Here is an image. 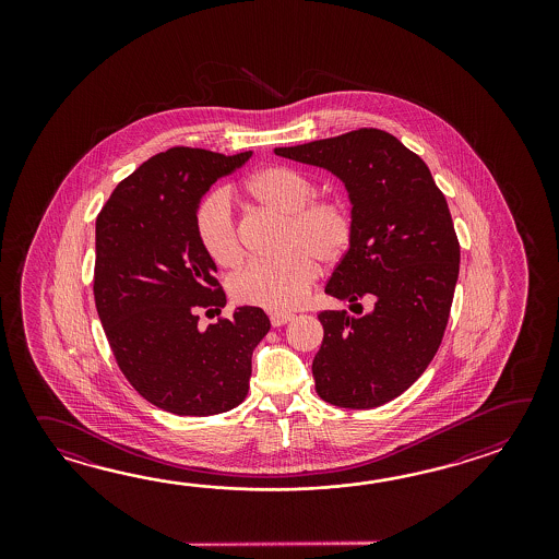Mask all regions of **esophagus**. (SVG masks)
<instances>
[{
  "mask_svg": "<svg viewBox=\"0 0 559 559\" xmlns=\"http://www.w3.org/2000/svg\"><path fill=\"white\" fill-rule=\"evenodd\" d=\"M292 320H294V316H292V313H280V311H274V313H270V321H272V325H274V328L285 325L287 321Z\"/></svg>",
  "mask_w": 559,
  "mask_h": 559,
  "instance_id": "obj_1",
  "label": "esophagus"
}]
</instances>
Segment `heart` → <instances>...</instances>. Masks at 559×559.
Wrapping results in <instances>:
<instances>
[{"label": "heart", "mask_w": 559, "mask_h": 559, "mask_svg": "<svg viewBox=\"0 0 559 559\" xmlns=\"http://www.w3.org/2000/svg\"><path fill=\"white\" fill-rule=\"evenodd\" d=\"M246 193L265 210L285 217L280 238L284 255L253 260L231 277L229 294L243 306L296 309L318 277V263L333 267L344 260L356 236L349 203L340 195H316V186L292 167L260 169L246 181ZM193 231L203 253L219 267H236L243 258L238 224L226 191L203 195Z\"/></svg>", "instance_id": "heart-1"}]
</instances>
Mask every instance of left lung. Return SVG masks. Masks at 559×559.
I'll return each instance as SVG.
<instances>
[{"label": "left lung", "instance_id": "1", "mask_svg": "<svg viewBox=\"0 0 559 559\" xmlns=\"http://www.w3.org/2000/svg\"><path fill=\"white\" fill-rule=\"evenodd\" d=\"M274 152L330 169L354 203L356 236L325 294L347 299L359 316L318 313L316 392L349 409L388 404L426 371L450 320L460 241L445 195L419 155L376 128ZM361 298L374 304L368 314Z\"/></svg>", "mask_w": 559, "mask_h": 559}]
</instances>
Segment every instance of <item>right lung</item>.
Wrapping results in <instances>:
<instances>
[{
    "mask_svg": "<svg viewBox=\"0 0 559 559\" xmlns=\"http://www.w3.org/2000/svg\"><path fill=\"white\" fill-rule=\"evenodd\" d=\"M251 152L169 147L121 179L95 219L94 297L107 344L133 390L176 416H214L250 390L251 354L270 332L262 308L222 313L226 294L193 214Z\"/></svg>",
    "mask_w": 559,
    "mask_h": 559,
    "instance_id": "1",
    "label": "right lung"
}]
</instances>
